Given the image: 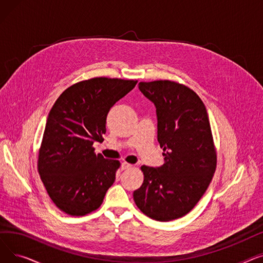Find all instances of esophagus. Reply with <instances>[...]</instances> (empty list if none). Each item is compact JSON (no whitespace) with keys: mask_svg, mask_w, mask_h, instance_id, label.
<instances>
[{"mask_svg":"<svg viewBox=\"0 0 263 263\" xmlns=\"http://www.w3.org/2000/svg\"><path fill=\"white\" fill-rule=\"evenodd\" d=\"M132 166H133V165L130 164V163H127V162H122V163H121V170H122V171L129 170V168H131Z\"/></svg>","mask_w":263,"mask_h":263,"instance_id":"obj_1","label":"esophagus"}]
</instances>
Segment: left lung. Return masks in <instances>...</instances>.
<instances>
[{
    "label": "left lung",
    "mask_w": 263,
    "mask_h": 263,
    "mask_svg": "<svg viewBox=\"0 0 263 263\" xmlns=\"http://www.w3.org/2000/svg\"><path fill=\"white\" fill-rule=\"evenodd\" d=\"M139 89L156 106L165 162L143 165L144 182L133 198L144 214L168 222L194 208L212 180L216 154L208 113L197 93L179 83L141 82Z\"/></svg>",
    "instance_id": "left-lung-1"
}]
</instances>
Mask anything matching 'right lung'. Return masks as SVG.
<instances>
[{
    "label": "right lung",
    "instance_id": "right-lung-1",
    "mask_svg": "<svg viewBox=\"0 0 263 263\" xmlns=\"http://www.w3.org/2000/svg\"><path fill=\"white\" fill-rule=\"evenodd\" d=\"M137 81L93 78L68 87L47 118L38 172L52 201L63 212L82 216L101 205L115 181L119 161L96 155L106 116Z\"/></svg>",
    "mask_w": 263,
    "mask_h": 263
}]
</instances>
